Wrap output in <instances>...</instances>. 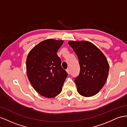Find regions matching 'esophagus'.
Wrapping results in <instances>:
<instances>
[{"label":"esophagus","instance_id":"34e87169","mask_svg":"<svg viewBox=\"0 0 127 127\" xmlns=\"http://www.w3.org/2000/svg\"><path fill=\"white\" fill-rule=\"evenodd\" d=\"M66 71H67V72L68 74H69L70 73V69H67L66 70Z\"/></svg>","mask_w":127,"mask_h":127}]
</instances>
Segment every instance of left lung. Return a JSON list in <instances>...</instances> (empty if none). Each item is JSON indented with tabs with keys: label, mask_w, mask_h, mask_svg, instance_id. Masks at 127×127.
Listing matches in <instances>:
<instances>
[{
	"label": "left lung",
	"mask_w": 127,
	"mask_h": 127,
	"mask_svg": "<svg viewBox=\"0 0 127 127\" xmlns=\"http://www.w3.org/2000/svg\"><path fill=\"white\" fill-rule=\"evenodd\" d=\"M78 58L80 72L75 78L77 91L81 95H95L107 80L109 64L106 57L95 45L88 41L68 42Z\"/></svg>",
	"instance_id": "8db88e82"
}]
</instances>
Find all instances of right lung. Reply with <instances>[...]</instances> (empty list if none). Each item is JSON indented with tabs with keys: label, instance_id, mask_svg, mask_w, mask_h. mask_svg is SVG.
<instances>
[{
	"label": "right lung",
	"instance_id": "right-lung-1",
	"mask_svg": "<svg viewBox=\"0 0 127 127\" xmlns=\"http://www.w3.org/2000/svg\"><path fill=\"white\" fill-rule=\"evenodd\" d=\"M63 43L62 40H44L32 48L27 58V74L31 84L37 93L49 98L61 92L67 76L57 55Z\"/></svg>",
	"mask_w": 127,
	"mask_h": 127
}]
</instances>
